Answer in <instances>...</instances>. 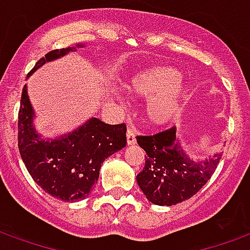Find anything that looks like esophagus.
<instances>
[{"mask_svg":"<svg viewBox=\"0 0 250 250\" xmlns=\"http://www.w3.org/2000/svg\"><path fill=\"white\" fill-rule=\"evenodd\" d=\"M125 136H127V144L128 146H133L135 143H136V138H135V131L132 128L127 129V133H125Z\"/></svg>","mask_w":250,"mask_h":250,"instance_id":"34e87169","label":"esophagus"}]
</instances>
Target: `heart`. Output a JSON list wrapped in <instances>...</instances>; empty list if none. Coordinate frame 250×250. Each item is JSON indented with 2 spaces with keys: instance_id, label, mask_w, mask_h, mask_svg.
<instances>
[{
  "instance_id": "b5f03b06",
  "label": "heart",
  "mask_w": 250,
  "mask_h": 250,
  "mask_svg": "<svg viewBox=\"0 0 250 250\" xmlns=\"http://www.w3.org/2000/svg\"><path fill=\"white\" fill-rule=\"evenodd\" d=\"M136 98H149L146 121L153 127H167L180 117L188 94V81L174 66L155 65L133 73L125 83Z\"/></svg>"
}]
</instances>
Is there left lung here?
Wrapping results in <instances>:
<instances>
[{
  "mask_svg": "<svg viewBox=\"0 0 250 250\" xmlns=\"http://www.w3.org/2000/svg\"><path fill=\"white\" fill-rule=\"evenodd\" d=\"M146 150V165L138 176L139 188L157 206H173L190 199L214 174L222 152L194 160L181 146L176 127L153 136H138Z\"/></svg>",
  "mask_w": 250,
  "mask_h": 250,
  "instance_id": "obj_1",
  "label": "left lung"
}]
</instances>
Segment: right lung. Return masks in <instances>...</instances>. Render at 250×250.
I'll list each match as a JSON object with an SVG mask.
<instances>
[{
	"label": "right lung",
	"mask_w": 250,
	"mask_h": 250,
	"mask_svg": "<svg viewBox=\"0 0 250 250\" xmlns=\"http://www.w3.org/2000/svg\"><path fill=\"white\" fill-rule=\"evenodd\" d=\"M76 47L55 49L42 57L27 79L45 62H53ZM35 112L24 85L18 114V148L21 157L36 185L62 202H77L89 195L98 181L102 164L125 146V128L90 118L79 128L55 139H43L34 125Z\"/></svg>",
	"instance_id": "right-lung-1"
}]
</instances>
